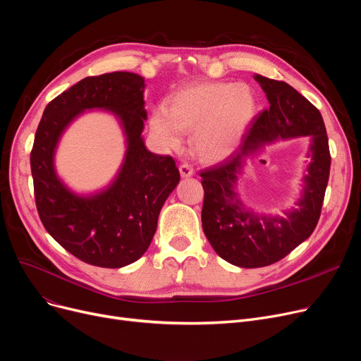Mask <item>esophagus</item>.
<instances>
[{"mask_svg":"<svg viewBox=\"0 0 361 361\" xmlns=\"http://www.w3.org/2000/svg\"><path fill=\"white\" fill-rule=\"evenodd\" d=\"M178 169H180V174H181V177H184V178H187V177H192V176L195 174V169H193V166H192L190 164H187V162L181 164Z\"/></svg>","mask_w":361,"mask_h":361,"instance_id":"34e87169","label":"esophagus"}]
</instances>
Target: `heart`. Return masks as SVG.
Masks as SVG:
<instances>
[{
    "mask_svg": "<svg viewBox=\"0 0 361 361\" xmlns=\"http://www.w3.org/2000/svg\"><path fill=\"white\" fill-rule=\"evenodd\" d=\"M256 116V98L243 83H197L171 97L165 111L152 114L150 130L165 147L181 145L180 133H193L197 155L221 161L240 145Z\"/></svg>",
    "mask_w": 361,
    "mask_h": 361,
    "instance_id": "obj_1",
    "label": "heart"
}]
</instances>
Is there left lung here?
Masks as SVG:
<instances>
[{
  "mask_svg": "<svg viewBox=\"0 0 361 361\" xmlns=\"http://www.w3.org/2000/svg\"><path fill=\"white\" fill-rule=\"evenodd\" d=\"M269 101L255 118L238 150L222 162L200 171L204 190L202 225L214 250L240 268L268 267L290 255L314 231L329 180L331 154L319 109L286 82L255 74ZM297 135L312 137L310 174L299 207L287 219L263 217L245 212L233 185L245 156L264 142Z\"/></svg>",
  "mask_w": 361,
  "mask_h": 361,
  "instance_id": "obj_1",
  "label": "left lung"
}]
</instances>
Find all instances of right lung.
I'll return each mask as SVG.
<instances>
[{
  "label": "right lung",
  "mask_w": 361,
  "mask_h": 361,
  "mask_svg": "<svg viewBox=\"0 0 361 361\" xmlns=\"http://www.w3.org/2000/svg\"><path fill=\"white\" fill-rule=\"evenodd\" d=\"M145 80L114 71L92 75L52 99L37 126L30 152L35 202L49 235L85 263L123 268L143 256L157 231L161 207L180 181L176 161L152 154L142 131ZM102 107L121 118L128 136L126 159L106 191L73 195L53 169V150L63 128L85 109Z\"/></svg>",
  "instance_id": "right-lung-1"
}]
</instances>
